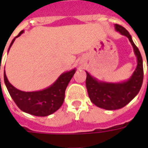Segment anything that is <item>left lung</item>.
Instances as JSON below:
<instances>
[{
  "label": "left lung",
  "mask_w": 148,
  "mask_h": 148,
  "mask_svg": "<svg viewBox=\"0 0 148 148\" xmlns=\"http://www.w3.org/2000/svg\"><path fill=\"white\" fill-rule=\"evenodd\" d=\"M114 27L115 30L130 41L136 57L137 66L130 78L121 82L100 81L86 71V86L90 101L96 106L106 110H116L127 105L140 92L143 79V59L139 49L124 27L118 24H114Z\"/></svg>",
  "instance_id": "1"
}]
</instances>
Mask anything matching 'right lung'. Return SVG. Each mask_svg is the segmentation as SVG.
<instances>
[{"mask_svg":"<svg viewBox=\"0 0 148 148\" xmlns=\"http://www.w3.org/2000/svg\"><path fill=\"white\" fill-rule=\"evenodd\" d=\"M24 31H21L17 36L12 39L8 52L13 44L15 39L21 36ZM76 72V68L70 71H66L56 79L50 86L42 90L25 92L16 89L8 82L5 71L4 80L10 96L19 107L26 113L37 116H46L54 113L58 110L64 101L65 91L68 84Z\"/></svg>","mask_w":148,"mask_h":148,"instance_id":"add662e5","label":"right lung"}]
</instances>
